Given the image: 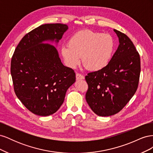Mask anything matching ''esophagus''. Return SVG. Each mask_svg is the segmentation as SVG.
<instances>
[{"label":"esophagus","instance_id":"esophagus-1","mask_svg":"<svg viewBox=\"0 0 153 153\" xmlns=\"http://www.w3.org/2000/svg\"><path fill=\"white\" fill-rule=\"evenodd\" d=\"M76 80H84L85 77L82 75H81V74L77 73H76Z\"/></svg>","mask_w":153,"mask_h":153}]
</instances>
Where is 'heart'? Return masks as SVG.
Instances as JSON below:
<instances>
[{"label": "heart", "mask_w": 153, "mask_h": 153, "mask_svg": "<svg viewBox=\"0 0 153 153\" xmlns=\"http://www.w3.org/2000/svg\"><path fill=\"white\" fill-rule=\"evenodd\" d=\"M115 48V42L110 34L90 30L77 32L68 41V45L61 48L66 65L75 68L80 62L91 71H99L109 64Z\"/></svg>", "instance_id": "heart-1"}]
</instances>
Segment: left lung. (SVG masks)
I'll list each match as a JSON object with an SVG mask.
<instances>
[{"instance_id":"8db88e82","label":"left lung","mask_w":153,"mask_h":153,"mask_svg":"<svg viewBox=\"0 0 153 153\" xmlns=\"http://www.w3.org/2000/svg\"><path fill=\"white\" fill-rule=\"evenodd\" d=\"M114 30L119 45L109 64L85 76L87 102L102 117L114 115L124 107L135 93L140 73V55L133 42L126 34Z\"/></svg>"}]
</instances>
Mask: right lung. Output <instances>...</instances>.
Segmentation results:
<instances>
[{
	"label": "right lung",
	"mask_w": 153,
	"mask_h": 153,
	"mask_svg": "<svg viewBox=\"0 0 153 153\" xmlns=\"http://www.w3.org/2000/svg\"><path fill=\"white\" fill-rule=\"evenodd\" d=\"M68 29L66 24H48L27 33L12 57L11 74L14 90L21 102L33 114L48 116L64 102L68 88L75 82L73 69L63 65L54 46Z\"/></svg>",
	"instance_id": "add662e5"
}]
</instances>
